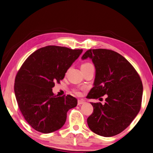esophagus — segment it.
Instances as JSON below:
<instances>
[{
    "mask_svg": "<svg viewBox=\"0 0 153 153\" xmlns=\"http://www.w3.org/2000/svg\"><path fill=\"white\" fill-rule=\"evenodd\" d=\"M85 104V101L83 100H78V105H82V104Z\"/></svg>",
    "mask_w": 153,
    "mask_h": 153,
    "instance_id": "esophagus-1",
    "label": "esophagus"
}]
</instances>
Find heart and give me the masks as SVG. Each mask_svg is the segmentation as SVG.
I'll return each instance as SVG.
<instances>
[{
  "instance_id": "heart-1",
  "label": "heart",
  "mask_w": 153,
  "mask_h": 153,
  "mask_svg": "<svg viewBox=\"0 0 153 153\" xmlns=\"http://www.w3.org/2000/svg\"><path fill=\"white\" fill-rule=\"evenodd\" d=\"M91 65H93L91 64L90 63H84L83 64H82L81 65V68H88V67H89V66H91ZM75 93L77 94H80V92L78 91H75Z\"/></svg>"
}]
</instances>
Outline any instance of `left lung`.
<instances>
[{
	"mask_svg": "<svg viewBox=\"0 0 153 153\" xmlns=\"http://www.w3.org/2000/svg\"><path fill=\"white\" fill-rule=\"evenodd\" d=\"M90 58L96 69L94 87L87 98L107 94L104 104H91L93 112L87 122L93 133L105 137L120 133L129 126L141 108L143 85L137 71L129 61L110 49L87 51L82 59Z\"/></svg>",
	"mask_w": 153,
	"mask_h": 153,
	"instance_id": "obj_1",
	"label": "left lung"
}]
</instances>
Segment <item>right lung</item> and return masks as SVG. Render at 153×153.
Instances as JSON below:
<instances>
[{
  "mask_svg": "<svg viewBox=\"0 0 153 153\" xmlns=\"http://www.w3.org/2000/svg\"><path fill=\"white\" fill-rule=\"evenodd\" d=\"M82 49L48 46L29 56L16 74L14 91L20 111L33 129L50 133L62 127L67 113L77 105L71 95L56 97L55 82L63 80Z\"/></svg>",
  "mask_w": 153,
  "mask_h": 153,
  "instance_id": "add662e5",
  "label": "right lung"
}]
</instances>
